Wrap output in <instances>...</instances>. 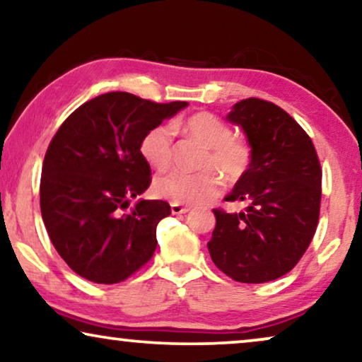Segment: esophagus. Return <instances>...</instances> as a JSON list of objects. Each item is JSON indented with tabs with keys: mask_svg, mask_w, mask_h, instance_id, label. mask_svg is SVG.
Segmentation results:
<instances>
[{
	"mask_svg": "<svg viewBox=\"0 0 362 362\" xmlns=\"http://www.w3.org/2000/svg\"><path fill=\"white\" fill-rule=\"evenodd\" d=\"M189 211V207L187 206H182V204H176V202H171V212L173 214H186V212Z\"/></svg>",
	"mask_w": 362,
	"mask_h": 362,
	"instance_id": "obj_1",
	"label": "esophagus"
}]
</instances>
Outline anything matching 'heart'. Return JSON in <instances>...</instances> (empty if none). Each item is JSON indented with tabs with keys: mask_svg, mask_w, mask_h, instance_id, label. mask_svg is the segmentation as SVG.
<instances>
[{
	"mask_svg": "<svg viewBox=\"0 0 362 362\" xmlns=\"http://www.w3.org/2000/svg\"><path fill=\"white\" fill-rule=\"evenodd\" d=\"M175 128H181L187 136L206 146L201 168L207 170L192 175L182 171L163 173L153 182L156 196L176 204H206L222 191V177L217 170L232 182L240 180L249 171L254 155L250 143L245 138L235 136L232 128L211 112H197L187 117L181 125L163 123L148 130L140 141V151L153 168L163 170L171 163L175 151Z\"/></svg>",
	"mask_w": 362,
	"mask_h": 362,
	"instance_id": "heart-1",
	"label": "heart"
}]
</instances>
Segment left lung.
<instances>
[{
	"instance_id": "left-lung-1",
	"label": "left lung",
	"mask_w": 362,
	"mask_h": 362,
	"mask_svg": "<svg viewBox=\"0 0 362 362\" xmlns=\"http://www.w3.org/2000/svg\"><path fill=\"white\" fill-rule=\"evenodd\" d=\"M229 120L244 128L252 165L226 201L244 212L212 209L207 242L217 269L240 284H264L288 274L313 239L320 219L321 166L303 128L275 103L244 98Z\"/></svg>"
}]
</instances>
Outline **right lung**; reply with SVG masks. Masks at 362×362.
Instances as JSON below:
<instances>
[{
    "mask_svg": "<svg viewBox=\"0 0 362 362\" xmlns=\"http://www.w3.org/2000/svg\"><path fill=\"white\" fill-rule=\"evenodd\" d=\"M187 102L156 103L108 92L82 103L49 143L41 173V214L52 245L83 279L113 285L151 259L166 201H138L151 182L143 135Z\"/></svg>",
    "mask_w": 362,
    "mask_h": 362,
    "instance_id": "1",
    "label": "right lung"
}]
</instances>
